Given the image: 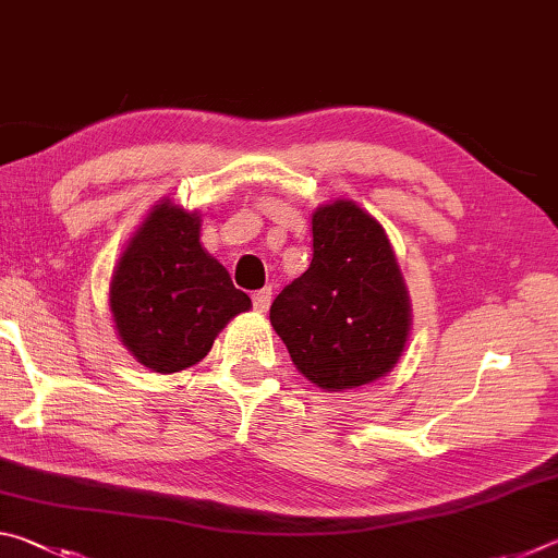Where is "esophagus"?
<instances>
[{
    "mask_svg": "<svg viewBox=\"0 0 558 558\" xmlns=\"http://www.w3.org/2000/svg\"><path fill=\"white\" fill-rule=\"evenodd\" d=\"M270 298H272L270 288H263L258 292H253V307H256L258 313H266V310L270 307Z\"/></svg>",
    "mask_w": 558,
    "mask_h": 558,
    "instance_id": "1",
    "label": "esophagus"
}]
</instances>
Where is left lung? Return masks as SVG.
I'll use <instances>...</instances> for the list:
<instances>
[{"mask_svg": "<svg viewBox=\"0 0 558 558\" xmlns=\"http://www.w3.org/2000/svg\"><path fill=\"white\" fill-rule=\"evenodd\" d=\"M270 325L323 391L389 374L409 342L411 298L384 226L352 199L319 204L313 260L272 302Z\"/></svg>", "mask_w": 558, "mask_h": 558, "instance_id": "left-lung-1", "label": "left lung"}]
</instances>
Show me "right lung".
<instances>
[{"label":"right lung","mask_w":558,"mask_h":558,"mask_svg":"<svg viewBox=\"0 0 558 558\" xmlns=\"http://www.w3.org/2000/svg\"><path fill=\"white\" fill-rule=\"evenodd\" d=\"M122 347L155 374L199 364L251 298L202 245V214L162 196L130 235L110 278Z\"/></svg>","instance_id":"add662e5"}]
</instances>
